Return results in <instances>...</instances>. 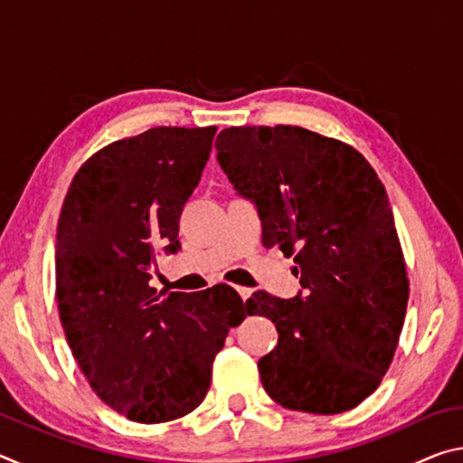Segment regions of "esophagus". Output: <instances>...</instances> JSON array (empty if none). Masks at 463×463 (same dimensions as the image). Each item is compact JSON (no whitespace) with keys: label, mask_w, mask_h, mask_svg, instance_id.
Segmentation results:
<instances>
[{"label":"esophagus","mask_w":463,"mask_h":463,"mask_svg":"<svg viewBox=\"0 0 463 463\" xmlns=\"http://www.w3.org/2000/svg\"><path fill=\"white\" fill-rule=\"evenodd\" d=\"M237 292H239V296H241V300H242V302H247V300H249V296H250V289H249V288H237Z\"/></svg>","instance_id":"obj_1"}]
</instances>
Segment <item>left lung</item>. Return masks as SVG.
<instances>
[{
	"instance_id": "8db88e82",
	"label": "left lung",
	"mask_w": 463,
	"mask_h": 463,
	"mask_svg": "<svg viewBox=\"0 0 463 463\" xmlns=\"http://www.w3.org/2000/svg\"><path fill=\"white\" fill-rule=\"evenodd\" d=\"M218 163L255 202L263 245L294 255L300 292H255L278 345L260 359L263 388L289 411L336 414L365 401L394 357L409 278L386 190L362 153L300 127H231Z\"/></svg>"
}]
</instances>
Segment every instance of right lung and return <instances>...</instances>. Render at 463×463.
<instances>
[{
  "label": "right lung",
  "mask_w": 463,
  "mask_h": 463,
  "mask_svg": "<svg viewBox=\"0 0 463 463\" xmlns=\"http://www.w3.org/2000/svg\"><path fill=\"white\" fill-rule=\"evenodd\" d=\"M216 127H156L99 148L77 171L57 226V302L69 347L109 409L145 425L185 417L245 312L218 284L156 296L161 250L179 249V216Z\"/></svg>",
  "instance_id": "add662e5"
}]
</instances>
